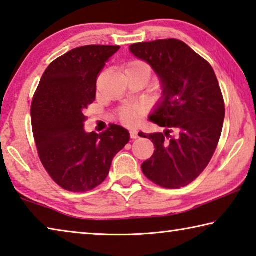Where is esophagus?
Masks as SVG:
<instances>
[{"instance_id": "1", "label": "esophagus", "mask_w": 256, "mask_h": 256, "mask_svg": "<svg viewBox=\"0 0 256 256\" xmlns=\"http://www.w3.org/2000/svg\"><path fill=\"white\" fill-rule=\"evenodd\" d=\"M130 136H131L132 138H138V134L136 130H131V131H130Z\"/></svg>"}]
</instances>
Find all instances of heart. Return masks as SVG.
I'll return each mask as SVG.
<instances>
[{"label": "heart", "instance_id": "heart-1", "mask_svg": "<svg viewBox=\"0 0 256 256\" xmlns=\"http://www.w3.org/2000/svg\"><path fill=\"white\" fill-rule=\"evenodd\" d=\"M128 68H148L146 66V64L140 62V60H133V62H130L128 64ZM144 114V108L141 105H126V106H123L120 110V120L128 124H136L138 122H140V120L142 118Z\"/></svg>", "mask_w": 256, "mask_h": 256}]
</instances>
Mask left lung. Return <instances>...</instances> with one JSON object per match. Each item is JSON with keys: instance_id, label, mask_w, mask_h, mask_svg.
Returning <instances> with one entry per match:
<instances>
[{"instance_id": "8db88e82", "label": "left lung", "mask_w": 256, "mask_h": 256, "mask_svg": "<svg viewBox=\"0 0 256 256\" xmlns=\"http://www.w3.org/2000/svg\"><path fill=\"white\" fill-rule=\"evenodd\" d=\"M130 50L150 64L162 84V99L149 118L166 131L142 133L156 148L142 172L162 188H183L206 170L222 136L224 102L219 82L209 62L182 40L138 42Z\"/></svg>"}]
</instances>
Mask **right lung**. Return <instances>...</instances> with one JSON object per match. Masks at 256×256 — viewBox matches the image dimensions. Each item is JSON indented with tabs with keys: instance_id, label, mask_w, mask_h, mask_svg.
Returning <instances> with one entry per match:
<instances>
[{
	"instance_id": "obj_1",
	"label": "right lung",
	"mask_w": 256,
	"mask_h": 256,
	"mask_svg": "<svg viewBox=\"0 0 256 256\" xmlns=\"http://www.w3.org/2000/svg\"><path fill=\"white\" fill-rule=\"evenodd\" d=\"M120 46L86 45L52 62L32 102V125L42 166L70 192L100 185L116 154L130 141L128 130L110 124L100 134L84 131L86 108L96 99L99 73Z\"/></svg>"
}]
</instances>
